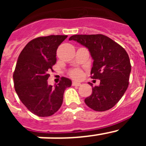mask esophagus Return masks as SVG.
Returning <instances> with one entry per match:
<instances>
[{"mask_svg":"<svg viewBox=\"0 0 146 146\" xmlns=\"http://www.w3.org/2000/svg\"><path fill=\"white\" fill-rule=\"evenodd\" d=\"M80 85L81 83L79 82H76V81H73V82H72V86H80Z\"/></svg>","mask_w":146,"mask_h":146,"instance_id":"obj_1","label":"esophagus"}]
</instances>
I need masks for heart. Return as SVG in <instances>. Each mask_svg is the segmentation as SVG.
<instances>
[{"mask_svg":"<svg viewBox=\"0 0 146 146\" xmlns=\"http://www.w3.org/2000/svg\"><path fill=\"white\" fill-rule=\"evenodd\" d=\"M82 71L79 69H74L70 72V76L75 79H79L82 77Z\"/></svg>","mask_w":146,"mask_h":146,"instance_id":"heart-1","label":"heart"}]
</instances>
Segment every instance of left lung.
Returning a JSON list of instances; mask_svg holds the SVG:
<instances>
[{
	"label": "left lung",
	"mask_w": 146,
	"mask_h": 146,
	"mask_svg": "<svg viewBox=\"0 0 146 146\" xmlns=\"http://www.w3.org/2000/svg\"><path fill=\"white\" fill-rule=\"evenodd\" d=\"M74 40L88 49L94 62L91 78L100 80L93 87L92 94L85 99L95 111H105L118 102L129 86L131 64L126 50L113 39L102 34L74 35Z\"/></svg>",
	"instance_id": "obj_1"
}]
</instances>
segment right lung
Listing matches in <instances>:
<instances>
[{
    "mask_svg": "<svg viewBox=\"0 0 146 146\" xmlns=\"http://www.w3.org/2000/svg\"><path fill=\"white\" fill-rule=\"evenodd\" d=\"M67 38L63 35L38 37L28 42L18 57L13 74L15 88L28 110L39 117L50 116L60 109L66 88L72 86L69 78L62 77L59 83H47L52 66L56 63V51Z\"/></svg>",
    "mask_w": 146,
    "mask_h": 146,
    "instance_id": "right-lung-1",
    "label": "right lung"
}]
</instances>
